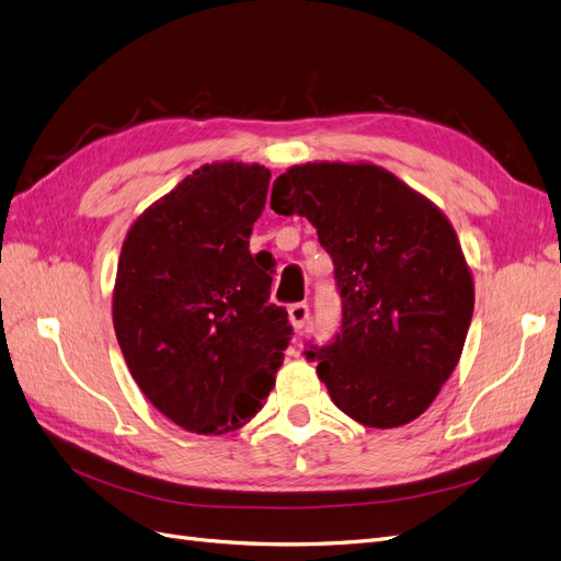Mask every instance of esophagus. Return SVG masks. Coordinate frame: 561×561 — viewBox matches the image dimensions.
<instances>
[{"label": "esophagus", "mask_w": 561, "mask_h": 561, "mask_svg": "<svg viewBox=\"0 0 561 561\" xmlns=\"http://www.w3.org/2000/svg\"><path fill=\"white\" fill-rule=\"evenodd\" d=\"M287 316H290L293 325H295L297 330H301L304 325H307V320H309V304H307V301L293 304V307L287 309Z\"/></svg>", "instance_id": "34e87169"}]
</instances>
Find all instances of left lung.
Listing matches in <instances>:
<instances>
[{
  "instance_id": "8db88e82",
  "label": "left lung",
  "mask_w": 561,
  "mask_h": 561,
  "mask_svg": "<svg viewBox=\"0 0 561 561\" xmlns=\"http://www.w3.org/2000/svg\"><path fill=\"white\" fill-rule=\"evenodd\" d=\"M271 208L307 217L334 264L342 328L304 351L332 402L369 428L421 416L461 358L474 307L449 219L371 163L293 165Z\"/></svg>"
}]
</instances>
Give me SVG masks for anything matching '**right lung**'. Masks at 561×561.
Segmentation results:
<instances>
[{"instance_id": "right-lung-1", "label": "right lung", "mask_w": 561, "mask_h": 561, "mask_svg": "<svg viewBox=\"0 0 561 561\" xmlns=\"http://www.w3.org/2000/svg\"><path fill=\"white\" fill-rule=\"evenodd\" d=\"M268 178L257 163L198 168L135 219L118 257V346L147 400L190 433L257 414L293 339L268 304L274 264L250 254Z\"/></svg>"}]
</instances>
